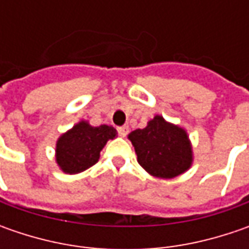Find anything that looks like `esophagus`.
Instances as JSON below:
<instances>
[{"label":"esophagus","instance_id":"1","mask_svg":"<svg viewBox=\"0 0 249 249\" xmlns=\"http://www.w3.org/2000/svg\"><path fill=\"white\" fill-rule=\"evenodd\" d=\"M118 133H119L120 137H126L127 133H129V127L127 126H120V127H118Z\"/></svg>","mask_w":249,"mask_h":249}]
</instances>
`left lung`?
<instances>
[{
  "instance_id": "1",
  "label": "left lung",
  "mask_w": 249,
  "mask_h": 249,
  "mask_svg": "<svg viewBox=\"0 0 249 249\" xmlns=\"http://www.w3.org/2000/svg\"><path fill=\"white\" fill-rule=\"evenodd\" d=\"M137 160L151 176L173 178L190 169L193 147L187 131L157 115L144 129L129 134Z\"/></svg>"
}]
</instances>
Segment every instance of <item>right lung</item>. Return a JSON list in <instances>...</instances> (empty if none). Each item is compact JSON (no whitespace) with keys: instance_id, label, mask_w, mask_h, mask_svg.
I'll return each mask as SVG.
<instances>
[{"instance_id":"1","label":"right lung","mask_w":249,"mask_h":249,"mask_svg":"<svg viewBox=\"0 0 249 249\" xmlns=\"http://www.w3.org/2000/svg\"><path fill=\"white\" fill-rule=\"evenodd\" d=\"M116 134L112 126L101 124L94 127L86 120L79 122L56 141L55 158L58 166L68 175L84 172L98 162L102 148Z\"/></svg>"}]
</instances>
